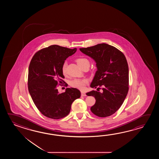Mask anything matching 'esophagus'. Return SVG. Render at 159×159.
Wrapping results in <instances>:
<instances>
[{
  "mask_svg": "<svg viewBox=\"0 0 159 159\" xmlns=\"http://www.w3.org/2000/svg\"><path fill=\"white\" fill-rule=\"evenodd\" d=\"M86 95L84 92H81V96L82 97H85Z\"/></svg>",
  "mask_w": 159,
  "mask_h": 159,
  "instance_id": "1",
  "label": "esophagus"
}]
</instances>
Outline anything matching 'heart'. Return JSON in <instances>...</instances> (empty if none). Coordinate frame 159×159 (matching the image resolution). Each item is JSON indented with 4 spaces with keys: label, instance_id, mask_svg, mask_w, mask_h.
Returning <instances> with one entry per match:
<instances>
[{
    "label": "heart",
    "instance_id": "1",
    "mask_svg": "<svg viewBox=\"0 0 159 159\" xmlns=\"http://www.w3.org/2000/svg\"><path fill=\"white\" fill-rule=\"evenodd\" d=\"M76 62L78 66L82 68L85 65H90V62L87 58H78L76 59ZM66 63H64L62 66V73L65 75H66ZM88 84V80L86 79H75L70 81V84L73 88H77L79 90H84L86 84Z\"/></svg>",
    "mask_w": 159,
    "mask_h": 159
}]
</instances>
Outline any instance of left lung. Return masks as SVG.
<instances>
[{
    "instance_id": "8db88e82",
    "label": "left lung",
    "mask_w": 159,
    "mask_h": 159,
    "mask_svg": "<svg viewBox=\"0 0 159 159\" xmlns=\"http://www.w3.org/2000/svg\"><path fill=\"white\" fill-rule=\"evenodd\" d=\"M83 53L96 62L97 70L90 84L92 88L102 87V93L97 91L86 93L95 98L90 110L99 117L112 115L120 107L129 91V66L125 56L117 48L102 43L80 48Z\"/></svg>"
}]
</instances>
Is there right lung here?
Wrapping results in <instances>:
<instances>
[{
	"label": "right lung",
	"mask_w": 159,
	"mask_h": 159,
	"mask_svg": "<svg viewBox=\"0 0 159 159\" xmlns=\"http://www.w3.org/2000/svg\"><path fill=\"white\" fill-rule=\"evenodd\" d=\"M76 51L77 48L53 45L37 52L30 61L29 93L38 110L48 118H64L70 112L72 103L81 97V92L76 88H66L62 93H59L57 89L58 84L65 82L62 73L65 61Z\"/></svg>",
	"instance_id": "obj_1"
}]
</instances>
